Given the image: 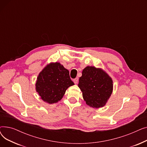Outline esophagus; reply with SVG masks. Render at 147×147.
<instances>
[{
  "mask_svg": "<svg viewBox=\"0 0 147 147\" xmlns=\"http://www.w3.org/2000/svg\"><path fill=\"white\" fill-rule=\"evenodd\" d=\"M78 81H79V78H75V79L73 80V82H74V83L75 84L78 83Z\"/></svg>",
  "mask_w": 147,
  "mask_h": 147,
  "instance_id": "34e87169",
  "label": "esophagus"
}]
</instances>
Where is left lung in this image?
<instances>
[{
	"label": "left lung",
	"instance_id": "8db88e82",
	"mask_svg": "<svg viewBox=\"0 0 147 147\" xmlns=\"http://www.w3.org/2000/svg\"><path fill=\"white\" fill-rule=\"evenodd\" d=\"M78 86L87 105L93 108L104 107L113 92V80L101 68L88 66L83 69Z\"/></svg>",
	"mask_w": 147,
	"mask_h": 147
}]
</instances>
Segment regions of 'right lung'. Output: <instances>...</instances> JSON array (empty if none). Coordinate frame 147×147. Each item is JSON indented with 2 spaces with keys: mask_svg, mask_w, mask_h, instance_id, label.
Wrapping results in <instances>:
<instances>
[{
  "mask_svg": "<svg viewBox=\"0 0 147 147\" xmlns=\"http://www.w3.org/2000/svg\"><path fill=\"white\" fill-rule=\"evenodd\" d=\"M74 84L68 69L59 63H51L38 74L36 90L43 101L53 104L60 101L68 88Z\"/></svg>",
  "mask_w": 147,
  "mask_h": 147,
  "instance_id": "right-lung-1",
  "label": "right lung"
}]
</instances>
